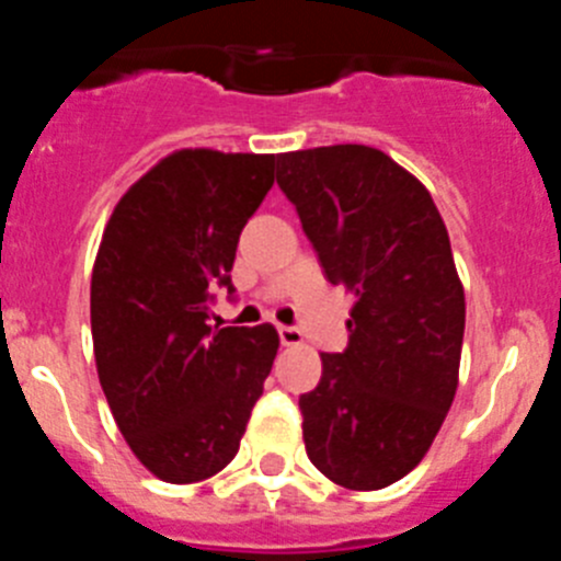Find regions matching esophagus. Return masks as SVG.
<instances>
[{
    "label": "esophagus",
    "instance_id": "1",
    "mask_svg": "<svg viewBox=\"0 0 561 561\" xmlns=\"http://www.w3.org/2000/svg\"><path fill=\"white\" fill-rule=\"evenodd\" d=\"M277 336H280V342H284L286 348L304 342V334H300V329H295V325H277Z\"/></svg>",
    "mask_w": 561,
    "mask_h": 561
}]
</instances>
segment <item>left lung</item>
<instances>
[{
	"instance_id": "obj_1",
	"label": "left lung",
	"mask_w": 561,
	"mask_h": 561,
	"mask_svg": "<svg viewBox=\"0 0 561 561\" xmlns=\"http://www.w3.org/2000/svg\"><path fill=\"white\" fill-rule=\"evenodd\" d=\"M325 277L354 295L348 348L300 396L311 463L374 492L421 463L458 390L466 300L447 227L413 173L370 146L277 157Z\"/></svg>"
}]
</instances>
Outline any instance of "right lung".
I'll use <instances>...</instances> for the list:
<instances>
[{
  "instance_id": "1",
  "label": "right lung",
  "mask_w": 561,
  "mask_h": 561,
  "mask_svg": "<svg viewBox=\"0 0 561 561\" xmlns=\"http://www.w3.org/2000/svg\"><path fill=\"white\" fill-rule=\"evenodd\" d=\"M275 153L182 148L134 182L92 270V342L114 421L148 472L196 483L238 453L277 354L270 323L210 325Z\"/></svg>"
}]
</instances>
